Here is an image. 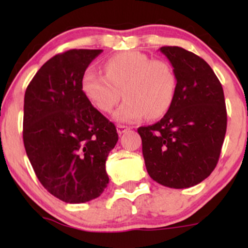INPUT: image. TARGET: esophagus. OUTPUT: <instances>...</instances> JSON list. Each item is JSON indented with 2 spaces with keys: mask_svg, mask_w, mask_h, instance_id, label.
<instances>
[{
  "mask_svg": "<svg viewBox=\"0 0 248 248\" xmlns=\"http://www.w3.org/2000/svg\"><path fill=\"white\" fill-rule=\"evenodd\" d=\"M116 128H118V133H119V135H121V134L126 133L127 130L129 129V128H128L127 126H124V124H118V126H116Z\"/></svg>",
  "mask_w": 248,
  "mask_h": 248,
  "instance_id": "34e87169",
  "label": "esophagus"
}]
</instances>
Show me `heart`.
<instances>
[{
	"label": "heart",
	"instance_id": "1",
	"mask_svg": "<svg viewBox=\"0 0 248 248\" xmlns=\"http://www.w3.org/2000/svg\"><path fill=\"white\" fill-rule=\"evenodd\" d=\"M177 76L170 62L153 59L139 51L110 57L105 62V75L86 71L81 91L91 104L108 113L122 95L124 101L115 110L120 122H133L146 115L149 120L161 118L175 99Z\"/></svg>",
	"mask_w": 248,
	"mask_h": 248
}]
</instances>
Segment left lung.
<instances>
[{"mask_svg":"<svg viewBox=\"0 0 248 248\" xmlns=\"http://www.w3.org/2000/svg\"><path fill=\"white\" fill-rule=\"evenodd\" d=\"M177 88L166 115L138 129L147 171L173 189L201 183L217 166L227 114L220 81L203 58L179 46H162Z\"/></svg>","mask_w":248,"mask_h":248,"instance_id":"8db88e82","label":"left lung"}]
</instances>
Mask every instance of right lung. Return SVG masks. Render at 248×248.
Segmentation results:
<instances>
[{
  "instance_id": "1",
  "label": "right lung",
  "mask_w": 248,
  "mask_h": 248,
  "mask_svg": "<svg viewBox=\"0 0 248 248\" xmlns=\"http://www.w3.org/2000/svg\"><path fill=\"white\" fill-rule=\"evenodd\" d=\"M101 52L73 49L56 55L25 91V152L42 186L65 203L92 201L109 181L106 160L119 140L116 128L81 91L85 71Z\"/></svg>"
}]
</instances>
